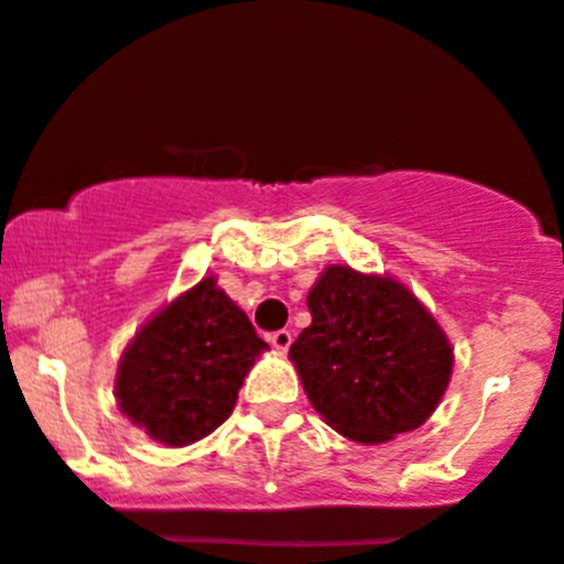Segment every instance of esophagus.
I'll use <instances>...</instances> for the list:
<instances>
[{"mask_svg":"<svg viewBox=\"0 0 564 564\" xmlns=\"http://www.w3.org/2000/svg\"><path fill=\"white\" fill-rule=\"evenodd\" d=\"M270 344L278 349V352H286V349L292 347V330L270 333Z\"/></svg>","mask_w":564,"mask_h":564,"instance_id":"34e87169","label":"esophagus"}]
</instances>
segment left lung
<instances>
[{"instance_id":"obj_1","label":"left lung","mask_w":564,"mask_h":564,"mask_svg":"<svg viewBox=\"0 0 564 564\" xmlns=\"http://www.w3.org/2000/svg\"><path fill=\"white\" fill-rule=\"evenodd\" d=\"M311 325L289 347L305 393L344 438L382 444L421 427L452 377V347L391 278L327 267L308 292Z\"/></svg>"}]
</instances>
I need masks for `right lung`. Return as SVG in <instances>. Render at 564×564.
I'll return each instance as SVG.
<instances>
[{
    "label": "right lung",
    "instance_id": "obj_1",
    "mask_svg": "<svg viewBox=\"0 0 564 564\" xmlns=\"http://www.w3.org/2000/svg\"><path fill=\"white\" fill-rule=\"evenodd\" d=\"M267 341L215 278L162 308L126 347L115 380L120 410L165 446H187L231 415Z\"/></svg>",
    "mask_w": 564,
    "mask_h": 564
}]
</instances>
